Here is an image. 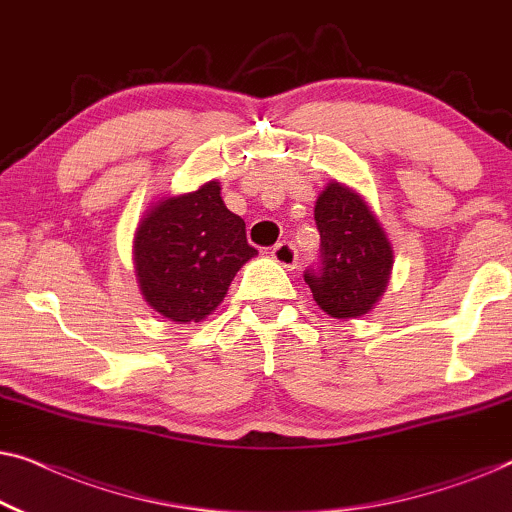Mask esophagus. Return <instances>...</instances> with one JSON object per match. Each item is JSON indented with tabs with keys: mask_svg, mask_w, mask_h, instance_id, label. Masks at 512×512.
Wrapping results in <instances>:
<instances>
[{
	"mask_svg": "<svg viewBox=\"0 0 512 512\" xmlns=\"http://www.w3.org/2000/svg\"><path fill=\"white\" fill-rule=\"evenodd\" d=\"M270 254H272V258H275L279 265H284V268H293V265H296V261H298V251H296V247H293L291 242L275 244Z\"/></svg>",
	"mask_w": 512,
	"mask_h": 512,
	"instance_id": "esophagus-1",
	"label": "esophagus"
}]
</instances>
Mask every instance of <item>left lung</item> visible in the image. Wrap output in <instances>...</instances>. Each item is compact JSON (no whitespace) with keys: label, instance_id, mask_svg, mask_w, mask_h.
<instances>
[{"label":"left lung","instance_id":"left-lung-1","mask_svg":"<svg viewBox=\"0 0 512 512\" xmlns=\"http://www.w3.org/2000/svg\"><path fill=\"white\" fill-rule=\"evenodd\" d=\"M321 237L319 263L305 270V282L326 314L356 319L373 310L387 289L391 244L361 195L331 181L314 205Z\"/></svg>","mask_w":512,"mask_h":512}]
</instances>
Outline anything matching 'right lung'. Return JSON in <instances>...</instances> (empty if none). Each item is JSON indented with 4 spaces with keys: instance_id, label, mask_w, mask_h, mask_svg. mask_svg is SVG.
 Returning <instances> with one entry per match:
<instances>
[{
    "instance_id": "add662e5",
    "label": "right lung",
    "mask_w": 512,
    "mask_h": 512,
    "mask_svg": "<svg viewBox=\"0 0 512 512\" xmlns=\"http://www.w3.org/2000/svg\"><path fill=\"white\" fill-rule=\"evenodd\" d=\"M256 254L244 221L223 205L219 181L160 200L135 235L139 289L153 310L179 324L212 314Z\"/></svg>"
}]
</instances>
